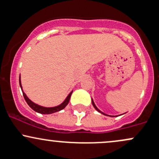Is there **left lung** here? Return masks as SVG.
Segmentation results:
<instances>
[{
    "label": "left lung",
    "mask_w": 159,
    "mask_h": 159,
    "mask_svg": "<svg viewBox=\"0 0 159 159\" xmlns=\"http://www.w3.org/2000/svg\"><path fill=\"white\" fill-rule=\"evenodd\" d=\"M92 103H93V106H94V107H95V109H96V110H97V111H98V112H100V113H101V114H104V115H106V116H109V115H107V114H105V113H103V112H102V111H101L99 110V109H98V107H97L96 106H95V103H94V102H93V99H92Z\"/></svg>",
    "instance_id": "8db88e82"
}]
</instances>
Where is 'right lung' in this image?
<instances>
[{
    "label": "right lung",
    "mask_w": 159,
    "mask_h": 159,
    "mask_svg": "<svg viewBox=\"0 0 159 159\" xmlns=\"http://www.w3.org/2000/svg\"><path fill=\"white\" fill-rule=\"evenodd\" d=\"M20 80V88H21V89H22V92H23V97H24L25 102H27V104L29 105V106L31 107L32 110H34L35 111L38 112V113H40V114H53V113H55V112L59 111L62 110V109H64V107H65L66 105H68V103H69L70 98V96H71V95H72V93H73V91L71 92V93L67 95V97L66 98V99L64 100V102H63L60 105H57V106L52 107H43V106H41V105H37V104L34 103V102H32V101L26 96V95H25L24 92L23 91V88H22V85H21V81H20V80Z\"/></svg>",
    "instance_id": "1"
}]
</instances>
